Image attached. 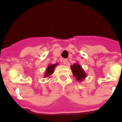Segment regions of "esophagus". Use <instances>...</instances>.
<instances>
[{
  "mask_svg": "<svg viewBox=\"0 0 122 122\" xmlns=\"http://www.w3.org/2000/svg\"><path fill=\"white\" fill-rule=\"evenodd\" d=\"M63 63L65 64V65H66V63H67V62H68V59H63Z\"/></svg>",
  "mask_w": 122,
  "mask_h": 122,
  "instance_id": "34e87169",
  "label": "esophagus"
}]
</instances>
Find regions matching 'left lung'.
<instances>
[{"mask_svg":"<svg viewBox=\"0 0 122 122\" xmlns=\"http://www.w3.org/2000/svg\"><path fill=\"white\" fill-rule=\"evenodd\" d=\"M73 76L78 81H81L83 78L86 77V75L83 71L81 67L78 64H74L71 66Z\"/></svg>","mask_w":122,"mask_h":122,"instance_id":"1","label":"left lung"}]
</instances>
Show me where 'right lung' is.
I'll list each match as a JSON object with an SVG mask.
<instances>
[{"label": "right lung", "instance_id": "1", "mask_svg": "<svg viewBox=\"0 0 122 122\" xmlns=\"http://www.w3.org/2000/svg\"><path fill=\"white\" fill-rule=\"evenodd\" d=\"M57 66V64H55V65H50L49 66L47 67V68L46 70V74H45V76L46 77H47V76H49L50 75H51L54 72V68L55 67Z\"/></svg>", "mask_w": 122, "mask_h": 122}]
</instances>
